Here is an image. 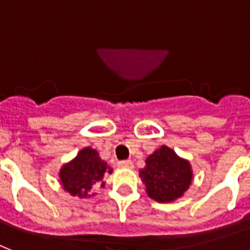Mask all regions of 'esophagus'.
<instances>
[{"mask_svg": "<svg viewBox=\"0 0 250 250\" xmlns=\"http://www.w3.org/2000/svg\"><path fill=\"white\" fill-rule=\"evenodd\" d=\"M118 167L132 168L133 167V162H132V161H121V162H118Z\"/></svg>", "mask_w": 250, "mask_h": 250, "instance_id": "obj_1", "label": "esophagus"}]
</instances>
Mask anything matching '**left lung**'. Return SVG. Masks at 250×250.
Wrapping results in <instances>:
<instances>
[{"label":"left lung","mask_w":250,"mask_h":250,"mask_svg":"<svg viewBox=\"0 0 250 250\" xmlns=\"http://www.w3.org/2000/svg\"><path fill=\"white\" fill-rule=\"evenodd\" d=\"M150 198L159 203L181 198L192 181L191 166L167 146H162L146 158L140 171Z\"/></svg>","instance_id":"8db88e82"}]
</instances>
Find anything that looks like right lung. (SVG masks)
I'll list each match as a JSON object with an SVG mask.
<instances>
[{
  "mask_svg": "<svg viewBox=\"0 0 250 250\" xmlns=\"http://www.w3.org/2000/svg\"><path fill=\"white\" fill-rule=\"evenodd\" d=\"M105 172H112L105 161L99 157L96 150L85 147L79 151L76 158L64 165L61 170L63 188L79 198H88L92 186L103 181ZM104 186V182L101 183Z\"/></svg>",
  "mask_w": 250,
  "mask_h": 250,
  "instance_id": "1",
  "label": "right lung"
}]
</instances>
